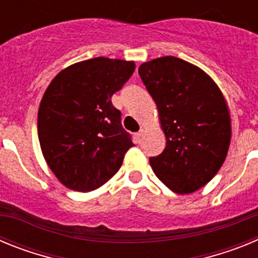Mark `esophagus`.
I'll return each instance as SVG.
<instances>
[{
    "label": "esophagus",
    "mask_w": 258,
    "mask_h": 258,
    "mask_svg": "<svg viewBox=\"0 0 258 258\" xmlns=\"http://www.w3.org/2000/svg\"><path fill=\"white\" fill-rule=\"evenodd\" d=\"M142 134H143V129H141V131L136 134L137 138H138V141H141V138H142Z\"/></svg>",
    "instance_id": "obj_1"
}]
</instances>
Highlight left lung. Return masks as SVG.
I'll use <instances>...</instances> for the list:
<instances>
[{"instance_id": "8db88e82", "label": "left lung", "mask_w": 258, "mask_h": 258, "mask_svg": "<svg viewBox=\"0 0 258 258\" xmlns=\"http://www.w3.org/2000/svg\"><path fill=\"white\" fill-rule=\"evenodd\" d=\"M138 74L166 137L164 151L150 157L152 170L174 192L199 190L229 151L231 122L222 93L204 71L175 56L146 61Z\"/></svg>"}]
</instances>
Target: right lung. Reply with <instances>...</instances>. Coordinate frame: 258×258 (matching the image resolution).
I'll list each match as a JSON object with an SVG mask.
<instances>
[{
    "label": "right lung",
    "instance_id": "1",
    "mask_svg": "<svg viewBox=\"0 0 258 258\" xmlns=\"http://www.w3.org/2000/svg\"><path fill=\"white\" fill-rule=\"evenodd\" d=\"M134 70V61L99 56L70 66L47 86L38 108V140L66 187L80 192L101 187L134 146L111 102Z\"/></svg>",
    "mask_w": 258,
    "mask_h": 258
}]
</instances>
